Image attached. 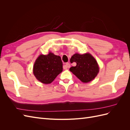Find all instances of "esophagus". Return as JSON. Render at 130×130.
<instances>
[{"label": "esophagus", "mask_w": 130, "mask_h": 130, "mask_svg": "<svg viewBox=\"0 0 130 130\" xmlns=\"http://www.w3.org/2000/svg\"><path fill=\"white\" fill-rule=\"evenodd\" d=\"M70 67V63H67L66 64H64L63 66V69H67V68H69Z\"/></svg>", "instance_id": "obj_1"}]
</instances>
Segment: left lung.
<instances>
[{"mask_svg": "<svg viewBox=\"0 0 130 130\" xmlns=\"http://www.w3.org/2000/svg\"><path fill=\"white\" fill-rule=\"evenodd\" d=\"M72 63L75 62L76 66L72 67L69 69L78 79L82 82L91 81L95 78L99 73V66L98 63L91 55L85 54L80 55L75 54L70 58Z\"/></svg>", "mask_w": 130, "mask_h": 130, "instance_id": "8db88e82", "label": "left lung"}]
</instances>
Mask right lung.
I'll return each mask as SVG.
<instances>
[{
  "mask_svg": "<svg viewBox=\"0 0 130 130\" xmlns=\"http://www.w3.org/2000/svg\"><path fill=\"white\" fill-rule=\"evenodd\" d=\"M62 65L60 56L52 53L47 55H41L34 63V74L42 83L50 84L62 72Z\"/></svg>",
  "mask_w": 130,
  "mask_h": 130,
  "instance_id": "obj_1",
  "label": "right lung"
}]
</instances>
